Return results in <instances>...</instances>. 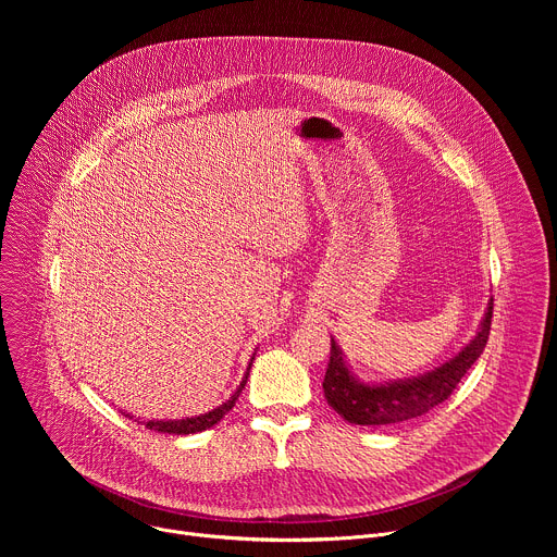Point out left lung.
Segmentation results:
<instances>
[{"label":"left lung","mask_w":557,"mask_h":557,"mask_svg":"<svg viewBox=\"0 0 557 557\" xmlns=\"http://www.w3.org/2000/svg\"><path fill=\"white\" fill-rule=\"evenodd\" d=\"M492 314L494 297L487 306L479 335L454 359L423 376H412L385 385H366L357 381L350 374L339 346L335 344V339H331V361L322 383L329 406L355 425H392L428 414L447 399L458 381L475 363V359L483 355L492 331Z\"/></svg>","instance_id":"1"}]
</instances>
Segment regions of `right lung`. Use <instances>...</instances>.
I'll list each match as a JSON object with an SVG mask.
<instances>
[{
	"label": "right lung",
	"mask_w": 557,
	"mask_h": 557,
	"mask_svg": "<svg viewBox=\"0 0 557 557\" xmlns=\"http://www.w3.org/2000/svg\"><path fill=\"white\" fill-rule=\"evenodd\" d=\"M253 361V359H251ZM249 370H251V363L247 368V374L243 379V383L237 385V389L228 396V401H224L220 408L207 412V414H200V417H194V419H181V421H147L145 428L153 430V432H165V434H196V432H202V430H209L213 428L237 401V396H240L247 379H249Z\"/></svg>",
	"instance_id": "right-lung-1"
}]
</instances>
